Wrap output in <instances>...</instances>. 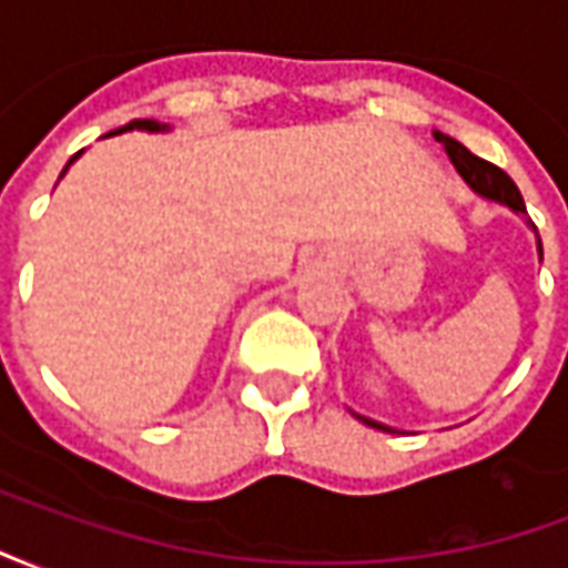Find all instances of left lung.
Here are the masks:
<instances>
[{"label": "left lung", "mask_w": 568, "mask_h": 568, "mask_svg": "<svg viewBox=\"0 0 568 568\" xmlns=\"http://www.w3.org/2000/svg\"><path fill=\"white\" fill-rule=\"evenodd\" d=\"M435 140L444 145L447 158H450V163L456 166V173L463 175L465 182L475 187L477 194H484V197H489V200H499V203H508V206L517 212H526L520 191H517V185L511 182V175L505 173L501 166L484 161V158H477L475 151L465 149L463 142L450 140V136H444V133H438V130H435ZM538 252H541V240H538ZM358 419H362V423H368V426H374V428H383V432H393V428L381 426V423H374V419H368V417H358Z\"/></svg>", "instance_id": "1"}]
</instances>
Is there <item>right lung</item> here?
Returning <instances> with one entry per match:
<instances>
[{
  "label": "right lung",
  "instance_id": "1",
  "mask_svg": "<svg viewBox=\"0 0 568 568\" xmlns=\"http://www.w3.org/2000/svg\"><path fill=\"white\" fill-rule=\"evenodd\" d=\"M133 128H140V130H161V124H158V121H151V118H136V121H130L128 128H121V130H133ZM121 130H115V133H121ZM79 154H81V151H79ZM79 154H72V158H69V163L75 161ZM69 163H67V166H69ZM63 173H67V170H63Z\"/></svg>",
  "mask_w": 568,
  "mask_h": 568
}]
</instances>
